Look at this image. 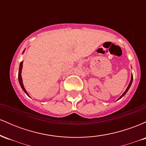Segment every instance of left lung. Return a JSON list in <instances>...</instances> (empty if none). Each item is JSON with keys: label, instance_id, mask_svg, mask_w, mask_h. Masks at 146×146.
I'll return each instance as SVG.
<instances>
[{"label": "left lung", "instance_id": "obj_1", "mask_svg": "<svg viewBox=\"0 0 146 146\" xmlns=\"http://www.w3.org/2000/svg\"><path fill=\"white\" fill-rule=\"evenodd\" d=\"M132 79H133V76H132V77H131V80H130V84H129V85H128V86L127 87V88H126V90H125V91L124 92V93H123V95H121V97H120L119 98V99H121V98H123V95H124L125 93H127V92H128V90H129V88H130V86H131V84H132Z\"/></svg>", "mask_w": 146, "mask_h": 146}]
</instances>
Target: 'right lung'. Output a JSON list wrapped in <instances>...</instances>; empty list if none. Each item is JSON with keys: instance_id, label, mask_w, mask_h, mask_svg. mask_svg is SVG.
<instances>
[{"instance_id": "obj_1", "label": "right lung", "mask_w": 146, "mask_h": 146, "mask_svg": "<svg viewBox=\"0 0 146 146\" xmlns=\"http://www.w3.org/2000/svg\"><path fill=\"white\" fill-rule=\"evenodd\" d=\"M24 52V51H23ZM23 61H22L21 64H20V67H19V72H18V81H19V83L20 84H21V88H23V90H24V92L25 93H26L27 95L29 96V95H28L27 92L26 91V90H25V88H24V86H23V80H22V78H21V71H22V68H23Z\"/></svg>"}]
</instances>
